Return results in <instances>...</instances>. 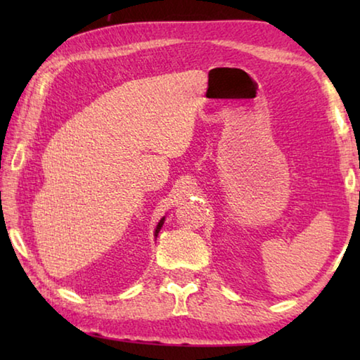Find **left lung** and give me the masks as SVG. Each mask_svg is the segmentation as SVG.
<instances>
[{
  "instance_id": "1",
  "label": "left lung",
  "mask_w": 360,
  "mask_h": 360,
  "mask_svg": "<svg viewBox=\"0 0 360 360\" xmlns=\"http://www.w3.org/2000/svg\"><path fill=\"white\" fill-rule=\"evenodd\" d=\"M359 197H360V192H359Z\"/></svg>"
}]
</instances>
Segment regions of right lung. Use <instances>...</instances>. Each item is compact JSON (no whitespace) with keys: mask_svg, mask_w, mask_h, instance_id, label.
<instances>
[{"mask_svg":"<svg viewBox=\"0 0 360 360\" xmlns=\"http://www.w3.org/2000/svg\"><path fill=\"white\" fill-rule=\"evenodd\" d=\"M163 221H165V217H163V219H162V221H160V222H158V225H157V229H155V236H157V233H158V231H160V229H162V225H163Z\"/></svg>","mask_w":360,"mask_h":360,"instance_id":"right-lung-1","label":"right lung"}]
</instances>
